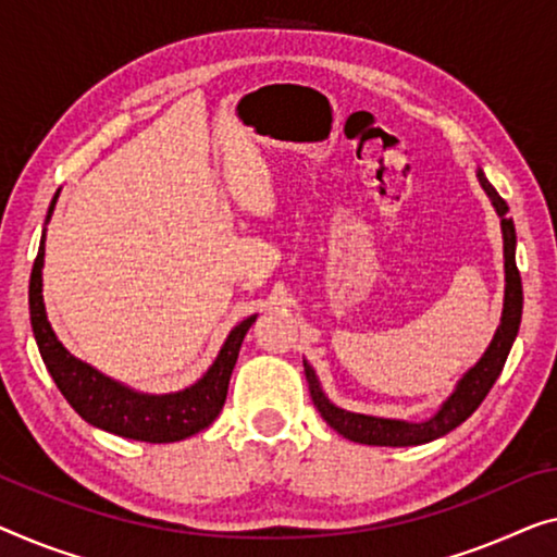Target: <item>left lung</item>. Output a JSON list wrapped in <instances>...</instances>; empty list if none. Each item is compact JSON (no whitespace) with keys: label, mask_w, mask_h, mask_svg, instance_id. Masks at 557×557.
Wrapping results in <instances>:
<instances>
[{"label":"left lung","mask_w":557,"mask_h":557,"mask_svg":"<svg viewBox=\"0 0 557 557\" xmlns=\"http://www.w3.org/2000/svg\"><path fill=\"white\" fill-rule=\"evenodd\" d=\"M478 180L483 185L485 195L491 197L497 218H500L503 227V255H505V302H503V318L500 327H497L491 347H487L483 358L475 362V368L465 372L458 387L453 389V395L440 405V410L430 420L422 422H408V420H389V418H372V414H360L337 408L327 400V395L322 393L320 380L314 375L310 364H305V377L310 385V397L314 408L320 410L322 420L327 422L332 430H337L339 435L352 440V443L362 445H385V447H408V445H422L430 440H437L450 433L472 412L480 408V403L485 400V395L491 393L495 380L500 377L508 360V352L512 343H516L520 318H522V282L516 264V225L508 218V205L497 195V189L487 182L483 170H478Z\"/></svg>","instance_id":"1"}]
</instances>
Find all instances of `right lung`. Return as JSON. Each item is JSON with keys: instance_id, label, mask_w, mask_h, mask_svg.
Listing matches in <instances>:
<instances>
[{"instance_id": "add662e5", "label": "right lung", "mask_w": 557, "mask_h": 557, "mask_svg": "<svg viewBox=\"0 0 557 557\" xmlns=\"http://www.w3.org/2000/svg\"><path fill=\"white\" fill-rule=\"evenodd\" d=\"M57 197L60 193L49 205L47 220L52 218ZM41 268H45V235H41L29 277V320L49 375L82 420L99 430H107V433L143 440V443H177V440H185L212 425L227 400L230 375L235 370L239 347H243V339L257 314L232 327L212 368L195 385L180 389V393L147 395L102 375L92 364L66 352V347L57 339L47 320L45 297H41Z\"/></svg>"}]
</instances>
